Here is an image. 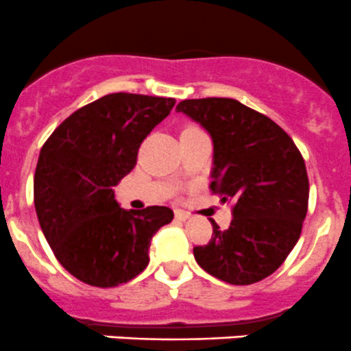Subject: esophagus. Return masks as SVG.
<instances>
[{"mask_svg": "<svg viewBox=\"0 0 351 351\" xmlns=\"http://www.w3.org/2000/svg\"><path fill=\"white\" fill-rule=\"evenodd\" d=\"M176 218L177 220H187V218H189V213H187V211H184V210H176Z\"/></svg>", "mask_w": 351, "mask_h": 351, "instance_id": "obj_1", "label": "esophagus"}]
</instances>
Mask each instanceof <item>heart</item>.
<instances>
[{
	"mask_svg": "<svg viewBox=\"0 0 351 351\" xmlns=\"http://www.w3.org/2000/svg\"><path fill=\"white\" fill-rule=\"evenodd\" d=\"M189 130H196V128H186V130H184V131H189Z\"/></svg>",
	"mask_w": 351,
	"mask_h": 351,
	"instance_id": "obj_1",
	"label": "heart"
}]
</instances>
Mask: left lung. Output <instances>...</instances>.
Instances as JSON below:
<instances>
[{
    "label": "left lung",
    "mask_w": 351,
    "mask_h": 351,
    "mask_svg": "<svg viewBox=\"0 0 351 351\" xmlns=\"http://www.w3.org/2000/svg\"><path fill=\"white\" fill-rule=\"evenodd\" d=\"M177 112L197 121L213 138L210 189L232 201L230 227L193 249L197 265L230 285H251L275 273L302 232L308 177L293 140L265 114L235 99L182 100Z\"/></svg>",
    "instance_id": "obj_1"
}]
</instances>
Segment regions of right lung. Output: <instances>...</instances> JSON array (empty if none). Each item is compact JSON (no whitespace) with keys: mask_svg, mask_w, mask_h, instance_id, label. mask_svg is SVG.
<instances>
[{"mask_svg":"<svg viewBox=\"0 0 351 351\" xmlns=\"http://www.w3.org/2000/svg\"><path fill=\"white\" fill-rule=\"evenodd\" d=\"M176 99L109 93L66 117L40 148L34 204L62 268L86 285L110 289L140 275L150 241L171 223L167 206L123 210L112 187L136 165L145 138Z\"/></svg>","mask_w":351,"mask_h":351,"instance_id":"right-lung-1","label":"right lung"}]
</instances>
